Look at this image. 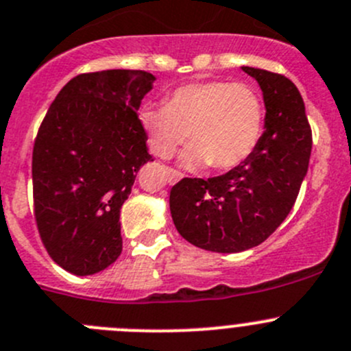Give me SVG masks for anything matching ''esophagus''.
Listing matches in <instances>:
<instances>
[{
  "mask_svg": "<svg viewBox=\"0 0 351 351\" xmlns=\"http://www.w3.org/2000/svg\"><path fill=\"white\" fill-rule=\"evenodd\" d=\"M181 178H182V173L179 172V170L167 169V179H169L170 184H173V182H178Z\"/></svg>",
  "mask_w": 351,
  "mask_h": 351,
  "instance_id": "34e87169",
  "label": "esophagus"
}]
</instances>
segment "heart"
<instances>
[{"mask_svg":"<svg viewBox=\"0 0 351 351\" xmlns=\"http://www.w3.org/2000/svg\"><path fill=\"white\" fill-rule=\"evenodd\" d=\"M139 122L152 152L170 158L188 139L182 155L189 167L231 170L258 146L265 128V106L248 84L210 81L186 84L167 96L165 106L143 108Z\"/></svg>","mask_w":351,"mask_h":351,"instance_id":"1","label":"heart"}]
</instances>
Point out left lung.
Wrapping results in <instances>:
<instances>
[{"label": "left lung", "mask_w": 351, "mask_h": 351, "mask_svg": "<svg viewBox=\"0 0 351 351\" xmlns=\"http://www.w3.org/2000/svg\"><path fill=\"white\" fill-rule=\"evenodd\" d=\"M260 84L265 131L255 152L217 178L170 189L179 234L198 248L238 253L265 241L288 217L308 170L312 129L298 88L282 73L243 66Z\"/></svg>", "instance_id": "obj_1"}]
</instances>
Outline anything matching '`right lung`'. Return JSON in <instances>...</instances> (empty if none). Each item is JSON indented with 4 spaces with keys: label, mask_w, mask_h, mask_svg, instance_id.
Returning a JSON list of instances; mask_svg holds the SVG:
<instances>
[{
    "label": "right lung",
    "mask_w": 351,
    "mask_h": 351,
    "mask_svg": "<svg viewBox=\"0 0 351 351\" xmlns=\"http://www.w3.org/2000/svg\"><path fill=\"white\" fill-rule=\"evenodd\" d=\"M155 77L103 70L70 79L46 112L32 149L39 236L66 272L91 276L122 252L120 208L152 162L138 108Z\"/></svg>",
    "instance_id": "add662e5"
}]
</instances>
